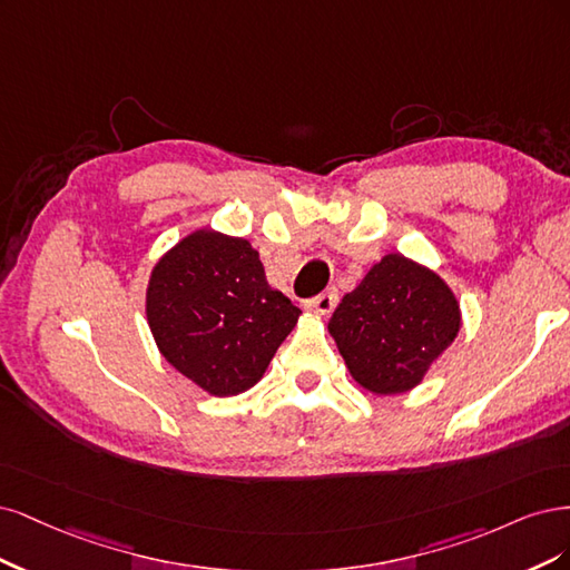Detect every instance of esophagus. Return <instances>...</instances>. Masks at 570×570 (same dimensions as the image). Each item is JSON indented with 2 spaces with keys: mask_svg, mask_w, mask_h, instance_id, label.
I'll use <instances>...</instances> for the list:
<instances>
[{
  "mask_svg": "<svg viewBox=\"0 0 570 570\" xmlns=\"http://www.w3.org/2000/svg\"><path fill=\"white\" fill-rule=\"evenodd\" d=\"M338 305V293L336 291H324L320 293V296L305 301V309L315 312V315H332L334 307Z\"/></svg>",
  "mask_w": 570,
  "mask_h": 570,
  "instance_id": "esophagus-1",
  "label": "esophagus"
}]
</instances>
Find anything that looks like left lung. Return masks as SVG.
Here are the masks:
<instances>
[{
	"label": "left lung",
	"mask_w": 570,
	"mask_h": 570,
	"mask_svg": "<svg viewBox=\"0 0 570 570\" xmlns=\"http://www.w3.org/2000/svg\"><path fill=\"white\" fill-rule=\"evenodd\" d=\"M459 328L454 291L431 267L400 253L372 265L328 320L347 372L374 395L416 389Z\"/></svg>",
	"instance_id": "left-lung-1"
}]
</instances>
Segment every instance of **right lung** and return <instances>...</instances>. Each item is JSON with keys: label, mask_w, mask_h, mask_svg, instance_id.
I'll return each instance as SVG.
<instances>
[{"label": "right lung", "mask_w": 570, "mask_h": 570, "mask_svg": "<svg viewBox=\"0 0 570 570\" xmlns=\"http://www.w3.org/2000/svg\"><path fill=\"white\" fill-rule=\"evenodd\" d=\"M298 317L267 284L250 242L210 227L165 250L146 286V322L160 355L215 397L253 389Z\"/></svg>", "instance_id": "right-lung-1"}]
</instances>
